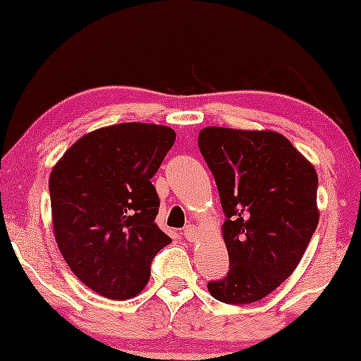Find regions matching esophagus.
I'll return each instance as SVG.
<instances>
[{
	"label": "esophagus",
	"instance_id": "esophagus-1",
	"mask_svg": "<svg viewBox=\"0 0 361 361\" xmlns=\"http://www.w3.org/2000/svg\"><path fill=\"white\" fill-rule=\"evenodd\" d=\"M195 234H197V227L192 226V224H188V226L185 227L183 235H185L186 239H188V241H193V239H195Z\"/></svg>",
	"mask_w": 361,
	"mask_h": 361
}]
</instances>
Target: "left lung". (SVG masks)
<instances>
[{"mask_svg": "<svg viewBox=\"0 0 361 361\" xmlns=\"http://www.w3.org/2000/svg\"><path fill=\"white\" fill-rule=\"evenodd\" d=\"M198 149L217 185L229 252L227 275L207 288L224 304L258 302L292 275L316 233L317 173L279 132L207 127Z\"/></svg>", "mask_w": 361, "mask_h": 361, "instance_id": "obj_1", "label": "left lung"}]
</instances>
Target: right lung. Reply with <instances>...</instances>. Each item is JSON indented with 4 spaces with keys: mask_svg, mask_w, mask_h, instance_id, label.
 Returning <instances> with one entry per match:
<instances>
[{
    "mask_svg": "<svg viewBox=\"0 0 361 361\" xmlns=\"http://www.w3.org/2000/svg\"><path fill=\"white\" fill-rule=\"evenodd\" d=\"M173 128L117 123L82 135L49 178L57 246L74 275L106 299H132L171 243L156 226L151 178L175 144Z\"/></svg>",
    "mask_w": 361,
    "mask_h": 361,
    "instance_id": "1",
    "label": "right lung"
}]
</instances>
